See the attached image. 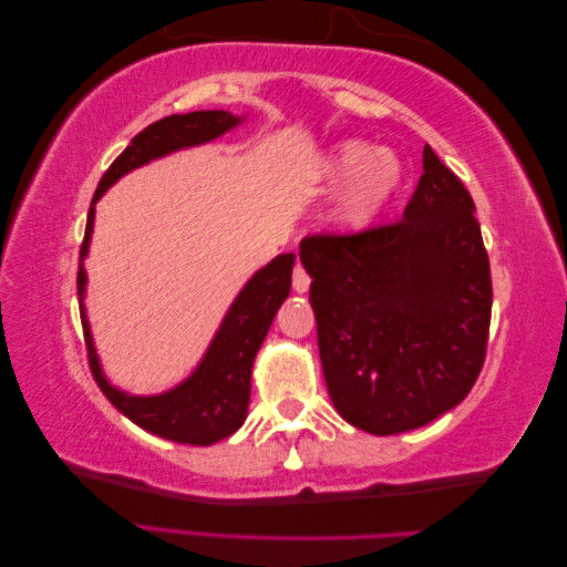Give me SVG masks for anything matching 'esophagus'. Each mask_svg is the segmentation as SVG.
<instances>
[{"label":"esophagus","instance_id":"esophagus-1","mask_svg":"<svg viewBox=\"0 0 567 567\" xmlns=\"http://www.w3.org/2000/svg\"><path fill=\"white\" fill-rule=\"evenodd\" d=\"M308 286H310V276L306 274L303 267H300V264H296V269H293V291L296 293H306Z\"/></svg>","mask_w":567,"mask_h":567}]
</instances>
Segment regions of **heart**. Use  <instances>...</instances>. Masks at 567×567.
<instances>
[{
  "instance_id": "b5f03b06",
  "label": "heart",
  "mask_w": 567,
  "mask_h": 567,
  "mask_svg": "<svg viewBox=\"0 0 567 567\" xmlns=\"http://www.w3.org/2000/svg\"><path fill=\"white\" fill-rule=\"evenodd\" d=\"M326 176L330 181H348L338 200L340 223L364 227L396 193L401 164L389 152H379L372 144L352 138L332 148L326 161Z\"/></svg>"
}]
</instances>
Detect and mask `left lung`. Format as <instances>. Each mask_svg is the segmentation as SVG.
I'll return each mask as SVG.
<instances>
[{"label":"left lung","mask_w":567,"mask_h":567,"mask_svg":"<svg viewBox=\"0 0 567 567\" xmlns=\"http://www.w3.org/2000/svg\"><path fill=\"white\" fill-rule=\"evenodd\" d=\"M322 374L354 429L396 435L470 394L487 354L489 257L462 181L433 148L396 223L352 235H308Z\"/></svg>","instance_id":"1"}]
</instances>
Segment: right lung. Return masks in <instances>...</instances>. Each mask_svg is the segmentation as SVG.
Returning <instances> with one entry per match:
<instances>
[{"mask_svg":"<svg viewBox=\"0 0 567 567\" xmlns=\"http://www.w3.org/2000/svg\"><path fill=\"white\" fill-rule=\"evenodd\" d=\"M241 120L223 110L207 112H188L171 114V117L148 124L144 132H138L132 144L114 158V164L105 171L100 186L92 198L85 239L80 245V267H78V298H80V320H83L85 344L90 372L95 377L102 394L126 419L136 423L138 429L166 437L173 443L188 445H213L223 437L233 435L247 419L249 389H251V364L257 357L264 338L271 328L276 310L291 291V271L296 254H279L271 264L251 276L249 284L241 288L237 300L219 326L215 340L207 348L198 369L178 384L176 389L158 396H130L124 391L114 389L105 379L97 362L95 344L90 338V326L85 318V269L83 259L87 254L92 219H95V203L102 198L114 181H120L124 173L148 164L152 158L166 156L171 152L186 146H198L213 142L219 134H225L237 126Z\"/></svg>","mask_w":567,"mask_h":567,"instance_id":"add662e5","label":"right lung"}]
</instances>
